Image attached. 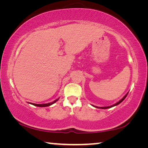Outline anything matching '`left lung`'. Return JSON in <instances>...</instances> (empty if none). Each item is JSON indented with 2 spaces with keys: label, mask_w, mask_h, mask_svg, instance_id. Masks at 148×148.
<instances>
[{
  "label": "left lung",
  "mask_w": 148,
  "mask_h": 148,
  "mask_svg": "<svg viewBox=\"0 0 148 148\" xmlns=\"http://www.w3.org/2000/svg\"><path fill=\"white\" fill-rule=\"evenodd\" d=\"M128 93L129 92H127V93L125 95V96L123 97V99H121V100H120V101H119V102H117V103H116L115 104H114V105H112V106H106V107H98V106H93V105H92V106H93L94 107H95V108H101V109H107V108H112V107H114V106H117V105H118V104H119L120 103H121V102H123V100L126 98V97L127 96V95H128Z\"/></svg>",
  "instance_id": "left-lung-1"
}]
</instances>
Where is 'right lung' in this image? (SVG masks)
<instances>
[{"label": "right lung", "mask_w": 148, "mask_h": 148, "mask_svg": "<svg viewBox=\"0 0 148 148\" xmlns=\"http://www.w3.org/2000/svg\"><path fill=\"white\" fill-rule=\"evenodd\" d=\"M59 100V99H56V101H53V102H49V103H47V104H34V103H31V102H29V104H32V105H34V106H38V107H46V106H51V104H54L55 102H56L57 101H58Z\"/></svg>", "instance_id": "obj_1"}]
</instances>
